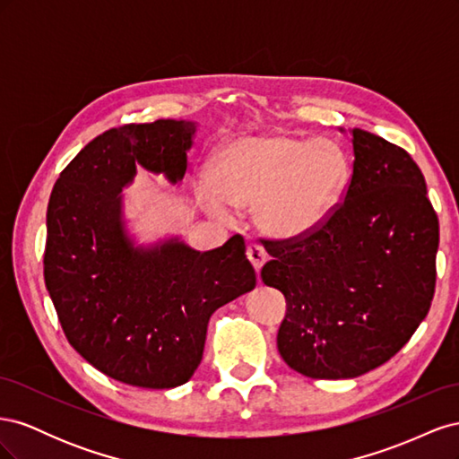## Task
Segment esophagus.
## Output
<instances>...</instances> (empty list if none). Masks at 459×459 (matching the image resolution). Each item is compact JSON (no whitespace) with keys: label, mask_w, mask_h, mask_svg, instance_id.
Wrapping results in <instances>:
<instances>
[{"label":"esophagus","mask_w":459,"mask_h":459,"mask_svg":"<svg viewBox=\"0 0 459 459\" xmlns=\"http://www.w3.org/2000/svg\"><path fill=\"white\" fill-rule=\"evenodd\" d=\"M247 258L251 260L255 270L258 272L264 266V262H266V258H268L266 248H264L260 243H251L247 247Z\"/></svg>","instance_id":"esophagus-1"}]
</instances>
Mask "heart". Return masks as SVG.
Wrapping results in <instances>:
<instances>
[{
	"label": "heart",
	"instance_id": "b5f03b06",
	"mask_svg": "<svg viewBox=\"0 0 459 459\" xmlns=\"http://www.w3.org/2000/svg\"><path fill=\"white\" fill-rule=\"evenodd\" d=\"M351 178V159L337 142L264 134L228 143L214 174H199L195 189L218 218L230 216V204L256 208L260 228L272 238L302 239L335 214Z\"/></svg>",
	"mask_w": 459,
	"mask_h": 459
}]
</instances>
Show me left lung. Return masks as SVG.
<instances>
[{"label":"left lung","mask_w":459,"mask_h":459,"mask_svg":"<svg viewBox=\"0 0 459 459\" xmlns=\"http://www.w3.org/2000/svg\"><path fill=\"white\" fill-rule=\"evenodd\" d=\"M344 201L302 239L266 241L262 281L281 290L285 364L312 379H352L388 362L425 319L437 281L438 218L408 152L352 132Z\"/></svg>","instance_id":"left-lung-1"}]
</instances>
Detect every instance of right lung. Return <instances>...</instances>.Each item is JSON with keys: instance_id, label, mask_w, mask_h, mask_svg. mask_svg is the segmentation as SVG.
I'll use <instances>...</instances> for the list:
<instances>
[{"instance_id": "1", "label": "right lung", "mask_w": 459, "mask_h": 459, "mask_svg": "<svg viewBox=\"0 0 459 459\" xmlns=\"http://www.w3.org/2000/svg\"><path fill=\"white\" fill-rule=\"evenodd\" d=\"M195 122L124 124L68 162L48 204L44 277L73 349L101 373L142 388H174L201 364L211 316L256 285L241 235L199 253L179 239L135 247L122 189L135 169L176 184Z\"/></svg>"}]
</instances>
